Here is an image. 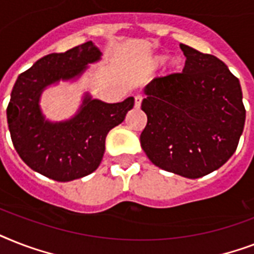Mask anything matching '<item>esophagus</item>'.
Returning a JSON list of instances; mask_svg holds the SVG:
<instances>
[{
	"instance_id": "esophagus-1",
	"label": "esophagus",
	"mask_w": 254,
	"mask_h": 254,
	"mask_svg": "<svg viewBox=\"0 0 254 254\" xmlns=\"http://www.w3.org/2000/svg\"><path fill=\"white\" fill-rule=\"evenodd\" d=\"M142 95H137L134 97V107L135 108H139L141 107V103H142Z\"/></svg>"
}]
</instances>
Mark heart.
Returning a JSON list of instances; mask_svg holds the SVG:
<instances>
[{"mask_svg": "<svg viewBox=\"0 0 254 254\" xmlns=\"http://www.w3.org/2000/svg\"><path fill=\"white\" fill-rule=\"evenodd\" d=\"M166 61V54L165 53H157L153 54L149 59H147V68L149 69H155L158 68L159 65L162 64L163 62ZM181 64V61L178 59V58H173L171 61H170V67H173V68H177Z\"/></svg>", "mask_w": 254, "mask_h": 254, "instance_id": "b5f03b06", "label": "heart"}]
</instances>
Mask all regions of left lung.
<instances>
[{
	"label": "left lung",
	"mask_w": 254,
	"mask_h": 254,
	"mask_svg": "<svg viewBox=\"0 0 254 254\" xmlns=\"http://www.w3.org/2000/svg\"><path fill=\"white\" fill-rule=\"evenodd\" d=\"M183 72L145 87L147 124L139 141L155 166L196 179L236 151L245 124L240 81L219 58L181 45Z\"/></svg>",
	"instance_id": "1"
}]
</instances>
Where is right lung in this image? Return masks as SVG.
Returning <instances> with one entry per match:
<instances>
[{
	"mask_svg": "<svg viewBox=\"0 0 254 254\" xmlns=\"http://www.w3.org/2000/svg\"><path fill=\"white\" fill-rule=\"evenodd\" d=\"M100 59V50L89 41L65 53L49 54L18 76L6 109L7 125L15 150L34 171L69 182L99 167L107 134L125 120L134 99L108 104L85 93L76 115L61 123L45 119L39 99L46 87L76 79Z\"/></svg>",
	"mask_w": 254,
	"mask_h": 254,
	"instance_id": "add662e5",
	"label": "right lung"
}]
</instances>
